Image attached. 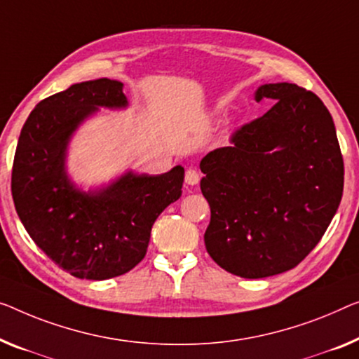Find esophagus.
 Returning <instances> with one entry per match:
<instances>
[{"instance_id":"1","label":"esophagus","mask_w":359,"mask_h":359,"mask_svg":"<svg viewBox=\"0 0 359 359\" xmlns=\"http://www.w3.org/2000/svg\"><path fill=\"white\" fill-rule=\"evenodd\" d=\"M185 182L189 185H196L198 182H200V174H198V170L196 169H187Z\"/></svg>"}]
</instances>
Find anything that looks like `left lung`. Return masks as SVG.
I'll return each instance as SVG.
<instances>
[{"mask_svg":"<svg viewBox=\"0 0 359 359\" xmlns=\"http://www.w3.org/2000/svg\"><path fill=\"white\" fill-rule=\"evenodd\" d=\"M274 106L238 127L232 147L201 159L210 203L208 253L231 274L261 279L290 271L319 243L344 194V158L332 116L295 83H266Z\"/></svg>","mask_w":359,"mask_h":359,"instance_id":"obj_1","label":"left lung"}]
</instances>
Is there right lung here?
Instances as JSON below:
<instances>
[{"label": "right lung", "instance_id": "right-lung-1", "mask_svg": "<svg viewBox=\"0 0 359 359\" xmlns=\"http://www.w3.org/2000/svg\"><path fill=\"white\" fill-rule=\"evenodd\" d=\"M127 104L122 82L98 79L41 100L15 148L11 191L25 231L48 258L74 277L104 280L145 258L151 227L177 201L184 168L163 175L126 174L108 189L82 194L64 172L69 137L98 108Z\"/></svg>", "mask_w": 359, "mask_h": 359}]
</instances>
